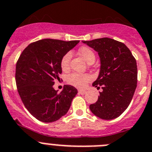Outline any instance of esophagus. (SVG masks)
<instances>
[{
  "label": "esophagus",
  "instance_id": "1",
  "mask_svg": "<svg viewBox=\"0 0 152 152\" xmlns=\"http://www.w3.org/2000/svg\"><path fill=\"white\" fill-rule=\"evenodd\" d=\"M86 93V90H79V94L81 95H85Z\"/></svg>",
  "mask_w": 152,
  "mask_h": 152
}]
</instances>
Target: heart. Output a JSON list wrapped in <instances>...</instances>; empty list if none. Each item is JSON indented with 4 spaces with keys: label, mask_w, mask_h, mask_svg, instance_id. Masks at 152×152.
<instances>
[{
    "label": "heart",
    "mask_w": 152,
    "mask_h": 152,
    "mask_svg": "<svg viewBox=\"0 0 152 152\" xmlns=\"http://www.w3.org/2000/svg\"><path fill=\"white\" fill-rule=\"evenodd\" d=\"M79 53L88 63L95 61V53L93 52V50L88 47H86V46L82 47L79 50ZM71 57H72L71 52L66 53L62 57L61 60V67L63 70L66 71L69 69ZM66 79H67L68 83L72 86H74L79 88H83L92 79V77L88 73H73L67 76Z\"/></svg>",
    "instance_id": "heart-1"
}]
</instances>
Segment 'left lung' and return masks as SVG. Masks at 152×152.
Wrapping results in <instances>:
<instances>
[{"label":"left lung","mask_w":152,"mask_h":152,"mask_svg":"<svg viewBox=\"0 0 152 152\" xmlns=\"http://www.w3.org/2000/svg\"><path fill=\"white\" fill-rule=\"evenodd\" d=\"M98 53L101 68L92 86L99 91L98 99L89 108L103 120H113L128 107L137 86V65L129 49L109 38L83 41Z\"/></svg>","instance_id":"8db88e82"}]
</instances>
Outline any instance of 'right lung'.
I'll return each instance as SVG.
<instances>
[{
    "label": "right lung",
    "instance_id": "1",
    "mask_svg": "<svg viewBox=\"0 0 152 152\" xmlns=\"http://www.w3.org/2000/svg\"><path fill=\"white\" fill-rule=\"evenodd\" d=\"M79 41L42 39L29 44L16 65L17 91L26 108L37 120L51 123L67 113L78 91L69 85L62 91L53 86L62 73L61 60Z\"/></svg>",
    "mask_w": 152,
    "mask_h": 152
}]
</instances>
